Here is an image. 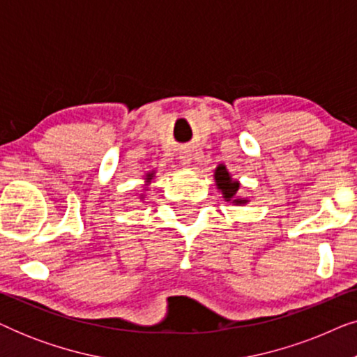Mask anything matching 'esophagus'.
<instances>
[{"mask_svg": "<svg viewBox=\"0 0 357 357\" xmlns=\"http://www.w3.org/2000/svg\"><path fill=\"white\" fill-rule=\"evenodd\" d=\"M180 162H182V165H185V167H188L190 164H192V154L190 153H182L178 155Z\"/></svg>", "mask_w": 357, "mask_h": 357, "instance_id": "obj_1", "label": "esophagus"}]
</instances>
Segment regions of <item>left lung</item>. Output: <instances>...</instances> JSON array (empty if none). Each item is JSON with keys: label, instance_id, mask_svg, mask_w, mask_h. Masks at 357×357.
Listing matches in <instances>:
<instances>
[{"label": "left lung", "instance_id": "1", "mask_svg": "<svg viewBox=\"0 0 357 357\" xmlns=\"http://www.w3.org/2000/svg\"><path fill=\"white\" fill-rule=\"evenodd\" d=\"M214 180H216V187L219 192L222 193V198L226 202H231L234 204H245L248 199L238 197V180H234L229 174L227 167L224 164H219L216 170H214Z\"/></svg>", "mask_w": 357, "mask_h": 357}]
</instances>
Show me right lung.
I'll use <instances>...</instances> for the list:
<instances>
[{
  "mask_svg": "<svg viewBox=\"0 0 357 357\" xmlns=\"http://www.w3.org/2000/svg\"><path fill=\"white\" fill-rule=\"evenodd\" d=\"M154 177H155V172H154V170H153V172H148V174H146L144 180H146V182H148V185H146L144 190H146V188H149V185H151V182H153V178H154ZM141 198H144V193H141Z\"/></svg>",
  "mask_w": 357,
  "mask_h": 357,
  "instance_id": "add662e5",
  "label": "right lung"
}]
</instances>
